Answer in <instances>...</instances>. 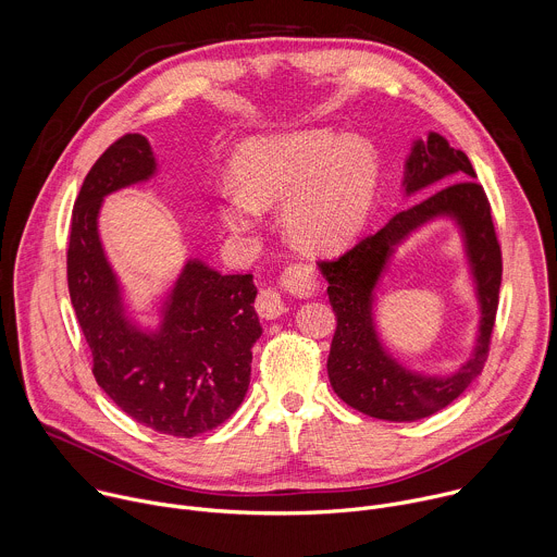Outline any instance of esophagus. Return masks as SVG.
Segmentation results:
<instances>
[{"instance_id": "esophagus-1", "label": "esophagus", "mask_w": 557, "mask_h": 557, "mask_svg": "<svg viewBox=\"0 0 557 557\" xmlns=\"http://www.w3.org/2000/svg\"><path fill=\"white\" fill-rule=\"evenodd\" d=\"M319 288L317 282V273L312 264H290L284 275L280 277V286H267L260 290L258 299H256V310L262 319H277L280 314L286 312V304H284V293H293V295H312Z\"/></svg>"}]
</instances>
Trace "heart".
I'll use <instances>...</instances> for the list:
<instances>
[{"label":"heart","mask_w":557,"mask_h":557,"mask_svg":"<svg viewBox=\"0 0 557 557\" xmlns=\"http://www.w3.org/2000/svg\"><path fill=\"white\" fill-rule=\"evenodd\" d=\"M238 193L221 199V219L249 232L262 210L284 201L288 238L306 251L345 247L362 227L376 190V161L358 139H336L325 131L290 133L245 141L234 159Z\"/></svg>","instance_id":"obj_1"}]
</instances>
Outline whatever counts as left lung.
Masks as SVG:
<instances>
[{
	"mask_svg": "<svg viewBox=\"0 0 557 557\" xmlns=\"http://www.w3.org/2000/svg\"><path fill=\"white\" fill-rule=\"evenodd\" d=\"M463 150L431 133L416 141L407 161V195L460 178L398 212L383 230L364 236L336 260H321L336 330L327 356L334 394L351 409L387 422H413L446 409L481 374L487 360L503 275L500 245L494 232L490 201ZM437 215H453L462 227L482 304V325L473 358L450 377L413 375L383 349L373 327V288L393 247L411 231Z\"/></svg>",
	"mask_w": 557,
	"mask_h": 557,
	"instance_id": "1",
	"label": "left lung"
}]
</instances>
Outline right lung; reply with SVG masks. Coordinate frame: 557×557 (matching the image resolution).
Returning a JSON list of instances; mask_svg holds the SVG:
<instances>
[{
  "label": "right lung",
  "instance_id": "add662e5",
  "mask_svg": "<svg viewBox=\"0 0 557 557\" xmlns=\"http://www.w3.org/2000/svg\"><path fill=\"white\" fill-rule=\"evenodd\" d=\"M154 174L139 133L115 139L87 172L72 210L67 286L102 392L135 422L163 435L197 437L221 426L245 400L251 347L262 327L253 275H221L190 260L178 275L157 332L124 314L117 280L98 238L107 195Z\"/></svg>",
  "mask_w": 557,
  "mask_h": 557
}]
</instances>
